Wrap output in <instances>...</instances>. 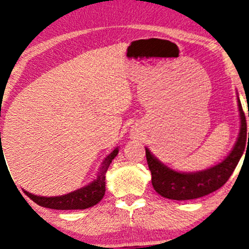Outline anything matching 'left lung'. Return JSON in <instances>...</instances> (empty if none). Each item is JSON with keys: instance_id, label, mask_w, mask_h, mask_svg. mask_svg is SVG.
<instances>
[{"instance_id": "1", "label": "left lung", "mask_w": 249, "mask_h": 249, "mask_svg": "<svg viewBox=\"0 0 249 249\" xmlns=\"http://www.w3.org/2000/svg\"><path fill=\"white\" fill-rule=\"evenodd\" d=\"M237 101H238L240 117L239 135L229 155L216 166L196 173H178L159 161L150 150L146 148V157L149 170L151 171L152 186L160 196L171 200L196 199L213 193L227 182L242 158L245 148L249 144V132L247 142L246 117L238 95H237Z\"/></svg>"}]
</instances>
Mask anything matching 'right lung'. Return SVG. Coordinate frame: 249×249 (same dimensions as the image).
Masks as SVG:
<instances>
[{
    "instance_id": "obj_1",
    "label": "right lung",
    "mask_w": 249,
    "mask_h": 249,
    "mask_svg": "<svg viewBox=\"0 0 249 249\" xmlns=\"http://www.w3.org/2000/svg\"><path fill=\"white\" fill-rule=\"evenodd\" d=\"M119 149L116 148L114 150L106 157L101 163L100 169L98 171L97 178L88 186L82 187L78 190L72 191L70 194L62 195L56 197H43L36 196L29 191L24 193L31 199L36 202L39 206L50 209L58 210H72V209H87L97 205L106 193V173L114 157L118 155Z\"/></svg>"
}]
</instances>
